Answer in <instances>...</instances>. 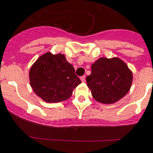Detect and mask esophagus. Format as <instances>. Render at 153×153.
Returning a JSON list of instances; mask_svg holds the SVG:
<instances>
[{
	"label": "esophagus",
	"mask_w": 153,
	"mask_h": 153,
	"mask_svg": "<svg viewBox=\"0 0 153 153\" xmlns=\"http://www.w3.org/2000/svg\"><path fill=\"white\" fill-rule=\"evenodd\" d=\"M85 79H86L85 75L80 77V79H81V81H82V82H85Z\"/></svg>",
	"instance_id": "esophagus-1"
}]
</instances>
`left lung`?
I'll use <instances>...</instances> for the list:
<instances>
[{"mask_svg": "<svg viewBox=\"0 0 153 153\" xmlns=\"http://www.w3.org/2000/svg\"><path fill=\"white\" fill-rule=\"evenodd\" d=\"M86 80L94 99L103 104H112L129 91L132 73L118 58L101 57L91 65V73Z\"/></svg>", "mask_w": 153, "mask_h": 153, "instance_id": "8db88e82", "label": "left lung"}]
</instances>
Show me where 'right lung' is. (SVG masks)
<instances>
[{"label":"right lung","instance_id":"1","mask_svg":"<svg viewBox=\"0 0 153 153\" xmlns=\"http://www.w3.org/2000/svg\"><path fill=\"white\" fill-rule=\"evenodd\" d=\"M73 65L64 55L44 54L30 70V82L34 92L47 102H61L69 99L79 83Z\"/></svg>","mask_w":153,"mask_h":153}]
</instances>
